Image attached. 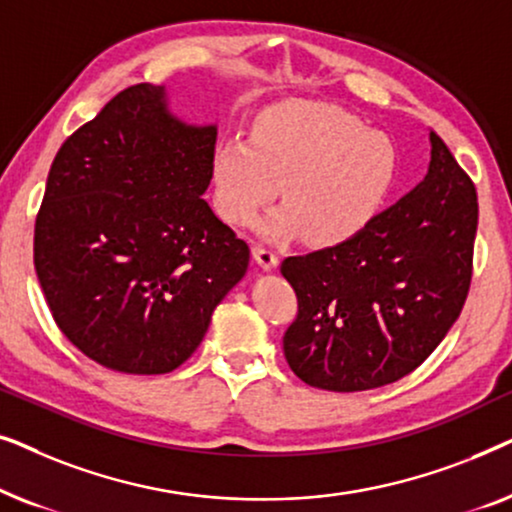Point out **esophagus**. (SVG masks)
<instances>
[{
	"label": "esophagus",
	"instance_id": "1",
	"mask_svg": "<svg viewBox=\"0 0 512 512\" xmlns=\"http://www.w3.org/2000/svg\"><path fill=\"white\" fill-rule=\"evenodd\" d=\"M251 254H254V261H256L258 265H261L263 270L277 268V254H275V251H272V249L263 247V244H256Z\"/></svg>",
	"mask_w": 512,
	"mask_h": 512
}]
</instances>
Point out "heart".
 <instances>
[{"mask_svg":"<svg viewBox=\"0 0 512 512\" xmlns=\"http://www.w3.org/2000/svg\"><path fill=\"white\" fill-rule=\"evenodd\" d=\"M221 219L249 226L277 195L284 205L258 223L270 240L307 235L340 244L368 226L394 186L396 151L349 111L289 102L265 111L251 139L228 137L212 158Z\"/></svg>","mask_w":512,"mask_h":512,"instance_id":"b5f03b06","label":"heart"}]
</instances>
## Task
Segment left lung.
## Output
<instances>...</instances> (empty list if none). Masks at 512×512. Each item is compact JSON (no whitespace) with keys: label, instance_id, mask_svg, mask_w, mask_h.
Wrapping results in <instances>:
<instances>
[{"label":"left lung","instance_id":"8db88e82","mask_svg":"<svg viewBox=\"0 0 512 512\" xmlns=\"http://www.w3.org/2000/svg\"><path fill=\"white\" fill-rule=\"evenodd\" d=\"M429 139V172L394 207L335 247L284 258L298 298L284 356L310 387L347 394L401 380L459 319L478 195L443 139Z\"/></svg>","mask_w":512,"mask_h":512}]
</instances>
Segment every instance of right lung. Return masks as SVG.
I'll use <instances>...</instances> for the list:
<instances>
[{
	"mask_svg": "<svg viewBox=\"0 0 512 512\" xmlns=\"http://www.w3.org/2000/svg\"><path fill=\"white\" fill-rule=\"evenodd\" d=\"M216 125L137 83L60 146L34 223V270L55 324L104 368L163 375L205 338L249 247L202 200Z\"/></svg>",
	"mask_w": 512,
	"mask_h": 512,
	"instance_id": "obj_1",
	"label": "right lung"
}]
</instances>
